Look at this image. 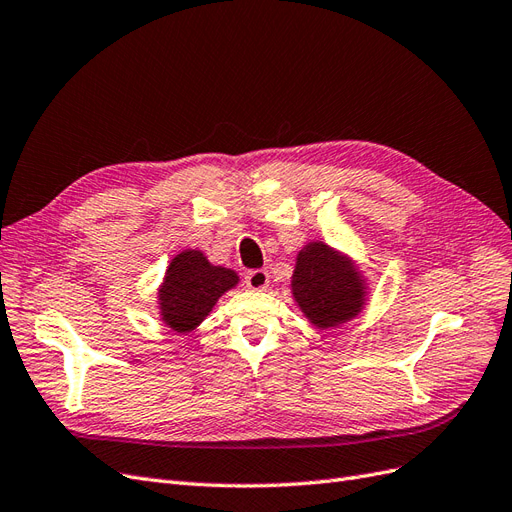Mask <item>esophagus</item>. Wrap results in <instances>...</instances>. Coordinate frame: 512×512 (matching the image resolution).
<instances>
[{"instance_id":"34e87169","label":"esophagus","mask_w":512,"mask_h":512,"mask_svg":"<svg viewBox=\"0 0 512 512\" xmlns=\"http://www.w3.org/2000/svg\"><path fill=\"white\" fill-rule=\"evenodd\" d=\"M268 283H270L268 270H251L244 276V285L253 291H263L268 287Z\"/></svg>"}]
</instances>
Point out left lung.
<instances>
[{"label": "left lung", "instance_id": "left-lung-1", "mask_svg": "<svg viewBox=\"0 0 512 512\" xmlns=\"http://www.w3.org/2000/svg\"><path fill=\"white\" fill-rule=\"evenodd\" d=\"M293 298L312 325L321 329L351 321L364 308V278L349 257L323 242H310L291 276Z\"/></svg>", "mask_w": 512, "mask_h": 512}]
</instances>
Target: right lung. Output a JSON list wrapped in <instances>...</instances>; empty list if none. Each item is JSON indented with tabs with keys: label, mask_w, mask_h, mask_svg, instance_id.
<instances>
[{
	"label": "right lung",
	"mask_w": 512,
	"mask_h": 512,
	"mask_svg": "<svg viewBox=\"0 0 512 512\" xmlns=\"http://www.w3.org/2000/svg\"><path fill=\"white\" fill-rule=\"evenodd\" d=\"M238 274L212 266L202 251L178 253L159 289L161 319L178 334L200 325L221 295L238 285Z\"/></svg>",
	"instance_id": "right-lung-1"
}]
</instances>
